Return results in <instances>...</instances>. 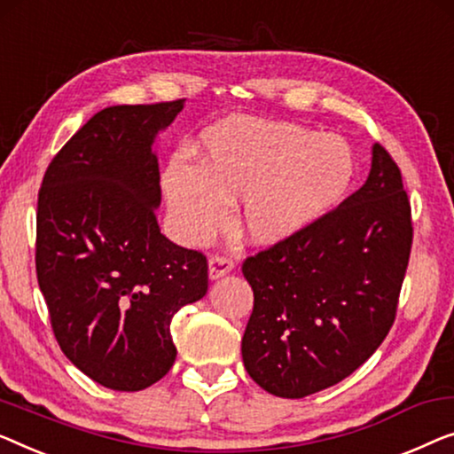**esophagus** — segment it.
<instances>
[{
	"mask_svg": "<svg viewBox=\"0 0 454 454\" xmlns=\"http://www.w3.org/2000/svg\"><path fill=\"white\" fill-rule=\"evenodd\" d=\"M231 270H233V260L225 254H215L213 258L208 260V276H211V280L221 278V276H225Z\"/></svg>",
	"mask_w": 454,
	"mask_h": 454,
	"instance_id": "34e87169",
	"label": "esophagus"
}]
</instances>
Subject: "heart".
Segmentation results:
<instances>
[{"label":"heart","mask_w":454,"mask_h":454,"mask_svg":"<svg viewBox=\"0 0 454 454\" xmlns=\"http://www.w3.org/2000/svg\"><path fill=\"white\" fill-rule=\"evenodd\" d=\"M202 147V163L174 160L163 174L169 213L190 243L225 227L229 202L239 199L254 243L291 238L330 211L356 172L340 137L291 122L229 118L208 130Z\"/></svg>","instance_id":"1"}]
</instances>
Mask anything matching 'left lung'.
<instances>
[{
    "instance_id": "1",
    "label": "left lung",
    "mask_w": 454,
    "mask_h": 454,
    "mask_svg": "<svg viewBox=\"0 0 454 454\" xmlns=\"http://www.w3.org/2000/svg\"><path fill=\"white\" fill-rule=\"evenodd\" d=\"M411 207L379 143L356 192L243 262L254 311L241 340L249 377L301 399L340 383L387 338L411 252Z\"/></svg>"
}]
</instances>
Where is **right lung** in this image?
I'll use <instances>...</instances> for the list:
<instances>
[{
	"label": "right lung",
	"mask_w": 454,
	"mask_h": 454,
	"mask_svg": "<svg viewBox=\"0 0 454 454\" xmlns=\"http://www.w3.org/2000/svg\"><path fill=\"white\" fill-rule=\"evenodd\" d=\"M184 100L110 106L90 118L44 172L36 276L65 356L114 391H141L176 360L169 332L208 288L207 255L160 231L153 141Z\"/></svg>",
	"instance_id": "obj_1"
}]
</instances>
